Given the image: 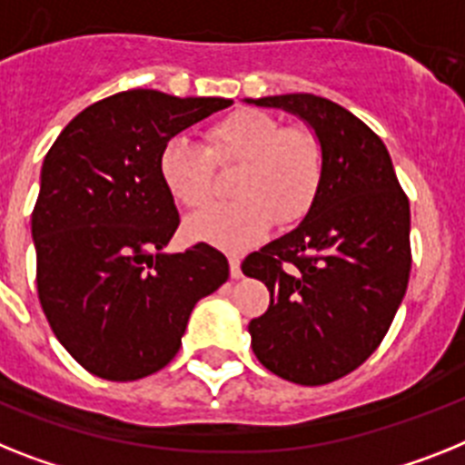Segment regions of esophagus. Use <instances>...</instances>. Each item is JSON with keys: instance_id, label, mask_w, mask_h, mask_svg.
<instances>
[{"instance_id": "obj_1", "label": "esophagus", "mask_w": 465, "mask_h": 465, "mask_svg": "<svg viewBox=\"0 0 465 465\" xmlns=\"http://www.w3.org/2000/svg\"><path fill=\"white\" fill-rule=\"evenodd\" d=\"M229 272H232V279H241L243 272H241V260L236 255L229 257Z\"/></svg>"}]
</instances>
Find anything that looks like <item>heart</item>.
<instances>
[{
	"instance_id": "heart-1",
	"label": "heart",
	"mask_w": 465,
	"mask_h": 465,
	"mask_svg": "<svg viewBox=\"0 0 465 465\" xmlns=\"http://www.w3.org/2000/svg\"><path fill=\"white\" fill-rule=\"evenodd\" d=\"M239 201L198 214L186 224L193 241L239 252L279 224L302 220L323 182L326 158L310 127L283 124L255 108L233 111L205 130V148L174 136L160 148L158 174L177 205L203 210L213 201L214 167H233Z\"/></svg>"
}]
</instances>
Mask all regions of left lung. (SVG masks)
Listing matches in <instances>:
<instances>
[{
  "mask_svg": "<svg viewBox=\"0 0 465 465\" xmlns=\"http://www.w3.org/2000/svg\"><path fill=\"white\" fill-rule=\"evenodd\" d=\"M305 120L323 146L319 196L298 229L241 264L269 291L252 319V352L276 376L326 385L376 352L411 272L409 198L381 136L314 94L251 99Z\"/></svg>",
  "mask_w": 465,
  "mask_h": 465,
  "instance_id": "obj_1",
  "label": "left lung"
}]
</instances>
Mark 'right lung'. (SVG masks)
Segmentation results:
<instances>
[{
	"instance_id": "obj_1",
	"label": "right lung",
	"mask_w": 465,
	"mask_h": 465,
	"mask_svg": "<svg viewBox=\"0 0 465 465\" xmlns=\"http://www.w3.org/2000/svg\"><path fill=\"white\" fill-rule=\"evenodd\" d=\"M233 101L130 89L58 134L33 210L37 298L82 369L136 381L173 361L196 302L229 279L208 243L163 252L179 213L158 174L160 148Z\"/></svg>"
}]
</instances>
